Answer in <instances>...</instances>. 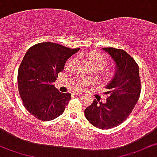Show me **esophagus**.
I'll use <instances>...</instances> for the list:
<instances>
[{"label": "esophagus", "mask_w": 157, "mask_h": 157, "mask_svg": "<svg viewBox=\"0 0 157 157\" xmlns=\"http://www.w3.org/2000/svg\"><path fill=\"white\" fill-rule=\"evenodd\" d=\"M80 94H81V93H80V92H75V93H72L73 96H80Z\"/></svg>", "instance_id": "esophagus-1"}]
</instances>
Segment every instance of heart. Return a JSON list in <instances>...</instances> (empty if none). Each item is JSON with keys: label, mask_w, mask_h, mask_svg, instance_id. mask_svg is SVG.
<instances>
[{"label": "heart", "mask_w": 157, "mask_h": 157, "mask_svg": "<svg viewBox=\"0 0 157 157\" xmlns=\"http://www.w3.org/2000/svg\"><path fill=\"white\" fill-rule=\"evenodd\" d=\"M85 61L88 62L89 66L93 70H98V69H99V71H96L97 77L101 79L104 82H109L114 78L115 75L114 69L111 67H104L108 64V61L102 53L96 51L89 53L85 57ZM80 84H82V81L80 82Z\"/></svg>", "instance_id": "obj_1"}]
</instances>
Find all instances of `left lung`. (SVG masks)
<instances>
[{
    "instance_id": "1",
    "label": "left lung",
    "mask_w": 157,
    "mask_h": 157,
    "mask_svg": "<svg viewBox=\"0 0 157 157\" xmlns=\"http://www.w3.org/2000/svg\"><path fill=\"white\" fill-rule=\"evenodd\" d=\"M115 64L114 78L106 85V102L93 100L85 109V116L91 124L105 130L119 125L132 112L139 99V67L126 51L114 48H104Z\"/></svg>"
}]
</instances>
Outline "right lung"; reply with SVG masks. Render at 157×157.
<instances>
[{
	"label": "right lung",
	"mask_w": 157,
	"mask_h": 157,
	"mask_svg": "<svg viewBox=\"0 0 157 157\" xmlns=\"http://www.w3.org/2000/svg\"><path fill=\"white\" fill-rule=\"evenodd\" d=\"M79 50L40 43L25 53L18 71V88L26 109L38 120H54L64 112L71 93L59 92L53 82L67 59Z\"/></svg>",
	"instance_id": "obj_1"
}]
</instances>
